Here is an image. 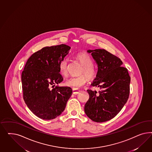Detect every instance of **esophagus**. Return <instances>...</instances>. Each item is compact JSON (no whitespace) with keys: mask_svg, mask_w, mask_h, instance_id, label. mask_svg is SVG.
Returning a JSON list of instances; mask_svg holds the SVG:
<instances>
[{"mask_svg":"<svg viewBox=\"0 0 152 152\" xmlns=\"http://www.w3.org/2000/svg\"><path fill=\"white\" fill-rule=\"evenodd\" d=\"M80 90H77V89H73L72 90V92H73V94H74V95H77V94H78V93L80 92Z\"/></svg>","mask_w":152,"mask_h":152,"instance_id":"esophagus-1","label":"esophagus"}]
</instances>
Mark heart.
Listing matches in <instances>:
<instances>
[{
    "label": "heart",
    "mask_w": 152,
    "mask_h": 152,
    "mask_svg": "<svg viewBox=\"0 0 152 152\" xmlns=\"http://www.w3.org/2000/svg\"><path fill=\"white\" fill-rule=\"evenodd\" d=\"M76 57L83 66L81 74H85L90 79L95 78L96 75V70L92 66L93 61L90 56L85 53H80L76 56ZM68 64L69 59L67 58L61 60L59 63L60 73L64 76H67L68 75ZM87 81V77L84 75H81L67 80L65 85L69 88L77 89L84 85Z\"/></svg>",
    "instance_id": "1"
}]
</instances>
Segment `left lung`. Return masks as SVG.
I'll return each instance as SVG.
<instances>
[{"label": "left lung", "mask_w": 152, "mask_h": 152, "mask_svg": "<svg viewBox=\"0 0 152 152\" xmlns=\"http://www.w3.org/2000/svg\"><path fill=\"white\" fill-rule=\"evenodd\" d=\"M87 52L91 53L98 67L96 78L91 85L100 90H87L90 97L84 110L92 121L105 122L114 118L128 101L130 77L119 58L108 51L96 49Z\"/></svg>", "instance_id": "left-lung-1"}]
</instances>
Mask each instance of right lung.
I'll use <instances>...</instances> for the list:
<instances>
[{"instance_id": "right-lung-1", "label": "right lung", "mask_w": 152, "mask_h": 152, "mask_svg": "<svg viewBox=\"0 0 152 152\" xmlns=\"http://www.w3.org/2000/svg\"><path fill=\"white\" fill-rule=\"evenodd\" d=\"M69 46L45 47L27 60L22 73L23 99L29 109L43 120L53 119L64 111L72 90L56 86L64 78L59 63L68 55Z\"/></svg>"}]
</instances>
